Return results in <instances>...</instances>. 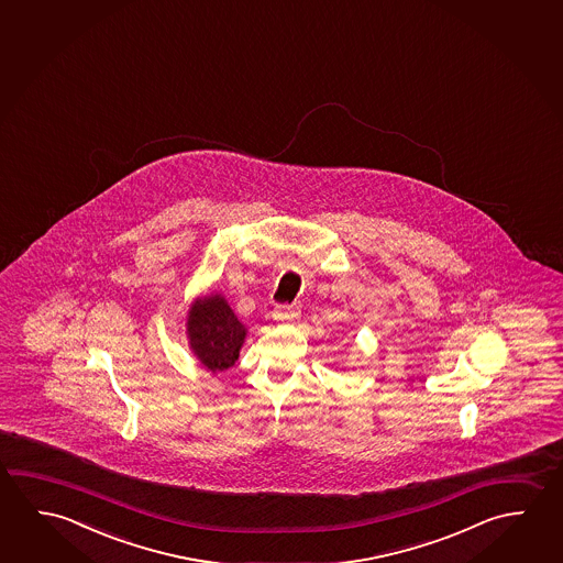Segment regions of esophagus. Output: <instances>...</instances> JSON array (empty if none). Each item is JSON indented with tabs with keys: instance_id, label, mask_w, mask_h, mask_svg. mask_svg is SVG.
<instances>
[{
	"instance_id": "esophagus-1",
	"label": "esophagus",
	"mask_w": 563,
	"mask_h": 563,
	"mask_svg": "<svg viewBox=\"0 0 563 563\" xmlns=\"http://www.w3.org/2000/svg\"><path fill=\"white\" fill-rule=\"evenodd\" d=\"M300 316V310L295 306H278L277 310L273 312V318L278 322H286V320H296Z\"/></svg>"
}]
</instances>
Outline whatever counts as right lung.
<instances>
[{"label":"right lung","mask_w":563,"mask_h":563,"mask_svg":"<svg viewBox=\"0 0 563 563\" xmlns=\"http://www.w3.org/2000/svg\"><path fill=\"white\" fill-rule=\"evenodd\" d=\"M186 332L190 350L203 367L212 373L230 369L240 357L247 330L238 320L222 295L203 296L194 300L188 310Z\"/></svg>","instance_id":"right-lung-1"}]
</instances>
